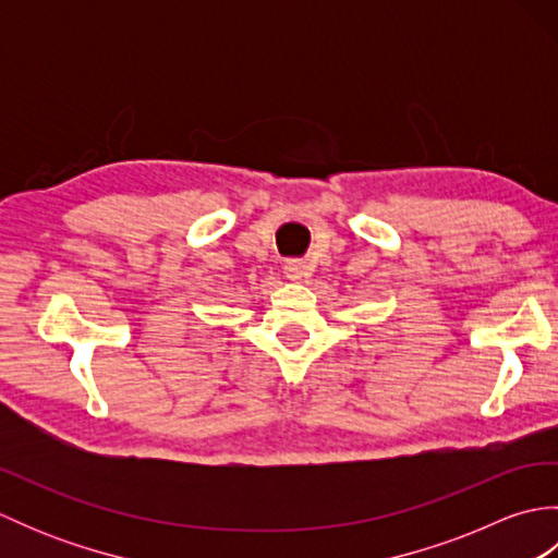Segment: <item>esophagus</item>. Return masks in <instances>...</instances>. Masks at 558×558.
Returning <instances> with one entry per match:
<instances>
[{
    "mask_svg": "<svg viewBox=\"0 0 558 558\" xmlns=\"http://www.w3.org/2000/svg\"><path fill=\"white\" fill-rule=\"evenodd\" d=\"M286 276L290 278V280H304L306 278V264L304 260H300V258H290V260H286Z\"/></svg>",
    "mask_w": 558,
    "mask_h": 558,
    "instance_id": "34e87169",
    "label": "esophagus"
}]
</instances>
